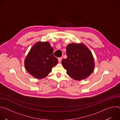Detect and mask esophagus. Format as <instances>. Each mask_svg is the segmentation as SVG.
Returning <instances> with one entry per match:
<instances>
[{
  "instance_id": "1",
  "label": "esophagus",
  "mask_w": 120,
  "mask_h": 120,
  "mask_svg": "<svg viewBox=\"0 0 120 120\" xmlns=\"http://www.w3.org/2000/svg\"><path fill=\"white\" fill-rule=\"evenodd\" d=\"M58 62H59V63H60L61 62V61H62V57H59V58H58Z\"/></svg>"
}]
</instances>
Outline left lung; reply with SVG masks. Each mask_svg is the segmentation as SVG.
I'll return each mask as SVG.
<instances>
[{
  "mask_svg": "<svg viewBox=\"0 0 120 120\" xmlns=\"http://www.w3.org/2000/svg\"><path fill=\"white\" fill-rule=\"evenodd\" d=\"M67 58L62 61L67 74L76 80L86 79L93 72L94 62L90 50L83 44H70L66 46Z\"/></svg>",
  "mask_w": 120,
  "mask_h": 120,
  "instance_id": "obj_1",
  "label": "left lung"
}]
</instances>
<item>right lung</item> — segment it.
Returning <instances> with one entry per match:
<instances>
[{
  "label": "right lung",
  "instance_id": "1",
  "mask_svg": "<svg viewBox=\"0 0 120 120\" xmlns=\"http://www.w3.org/2000/svg\"><path fill=\"white\" fill-rule=\"evenodd\" d=\"M53 47L47 42L35 44L25 60L27 71L38 79L45 77L58 63L57 58L53 54Z\"/></svg>",
  "mask_w": 120,
  "mask_h": 120
}]
</instances>
